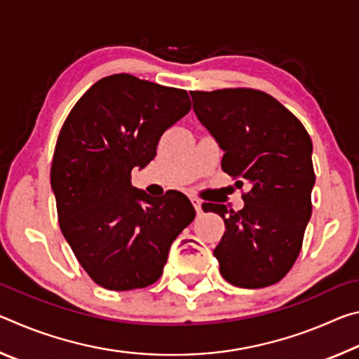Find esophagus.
Masks as SVG:
<instances>
[{"mask_svg": "<svg viewBox=\"0 0 359 359\" xmlns=\"http://www.w3.org/2000/svg\"><path fill=\"white\" fill-rule=\"evenodd\" d=\"M191 204L194 205V209H196L198 214H199V212H203V203L199 201L198 198H191Z\"/></svg>", "mask_w": 359, "mask_h": 359, "instance_id": "obj_1", "label": "esophagus"}]
</instances>
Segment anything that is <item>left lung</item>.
<instances>
[{"label":"left lung","mask_w":359,"mask_h":359,"mask_svg":"<svg viewBox=\"0 0 359 359\" xmlns=\"http://www.w3.org/2000/svg\"><path fill=\"white\" fill-rule=\"evenodd\" d=\"M193 111L224 155L222 168L250 185L242 210L204 204L224 222L214 257L239 288H263L287 276L312 215V141L302 123L267 93L250 88L190 92Z\"/></svg>","instance_id":"8db88e82"}]
</instances>
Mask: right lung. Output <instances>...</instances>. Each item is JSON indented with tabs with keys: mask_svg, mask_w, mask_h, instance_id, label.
I'll use <instances>...</instances> for the list:
<instances>
[{
	"mask_svg": "<svg viewBox=\"0 0 359 359\" xmlns=\"http://www.w3.org/2000/svg\"><path fill=\"white\" fill-rule=\"evenodd\" d=\"M190 109L185 90L114 74L87 90L60 131L50 169L60 228L102 288L155 283L196 215L184 193L154 199L131 185L133 168L154 160L163 133Z\"/></svg>",
	"mask_w": 359,
	"mask_h": 359,
	"instance_id": "add662e5",
	"label": "right lung"
}]
</instances>
